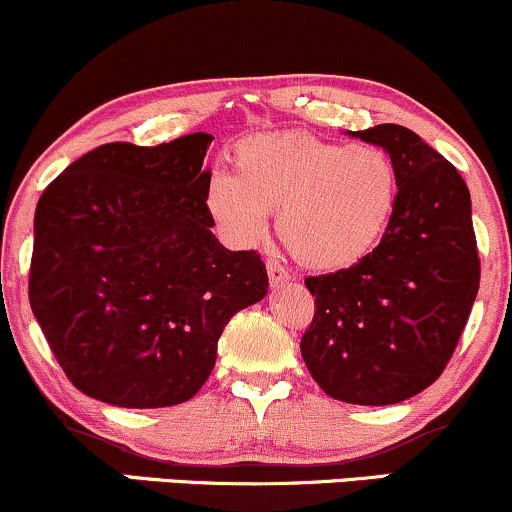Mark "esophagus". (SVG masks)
<instances>
[{
  "label": "esophagus",
  "mask_w": 512,
  "mask_h": 512,
  "mask_svg": "<svg viewBox=\"0 0 512 512\" xmlns=\"http://www.w3.org/2000/svg\"><path fill=\"white\" fill-rule=\"evenodd\" d=\"M267 272H269V281H272V286L286 284V281L291 279L289 269H286L279 260H274V257H269V260H267Z\"/></svg>",
  "instance_id": "esophagus-1"
}]
</instances>
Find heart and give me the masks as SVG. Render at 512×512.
Returning <instances> with one entry per match:
<instances>
[{
    "label": "heart",
    "mask_w": 512,
    "mask_h": 512,
    "mask_svg": "<svg viewBox=\"0 0 512 512\" xmlns=\"http://www.w3.org/2000/svg\"><path fill=\"white\" fill-rule=\"evenodd\" d=\"M233 173H214L204 202L231 243L252 245L279 214V238L320 272L354 267L378 248L397 209L399 175L380 146L325 142L308 132L236 144Z\"/></svg>",
    "instance_id": "b5f03b06"
}]
</instances>
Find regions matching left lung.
Returning <instances> with one entry per match:
<instances>
[{
    "label": "left lung",
    "instance_id": "left-lung-1",
    "mask_svg": "<svg viewBox=\"0 0 512 512\" xmlns=\"http://www.w3.org/2000/svg\"><path fill=\"white\" fill-rule=\"evenodd\" d=\"M354 134L395 161L397 209L368 257L305 276L315 315L301 354L330 397L385 407L440 378L472 313L481 264L457 168L402 125Z\"/></svg>",
    "mask_w": 512,
    "mask_h": 512
}]
</instances>
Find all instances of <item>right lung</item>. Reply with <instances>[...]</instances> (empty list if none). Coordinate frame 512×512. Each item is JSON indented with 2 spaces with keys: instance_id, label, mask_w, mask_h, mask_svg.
I'll return each instance as SVG.
<instances>
[{
  "instance_id": "obj_1",
  "label": "right lung",
  "mask_w": 512,
  "mask_h": 512,
  "mask_svg": "<svg viewBox=\"0 0 512 512\" xmlns=\"http://www.w3.org/2000/svg\"><path fill=\"white\" fill-rule=\"evenodd\" d=\"M211 139L103 144L38 199L28 301L88 397L127 409L187 402L228 320L267 296L260 252H231L211 233Z\"/></svg>"
}]
</instances>
